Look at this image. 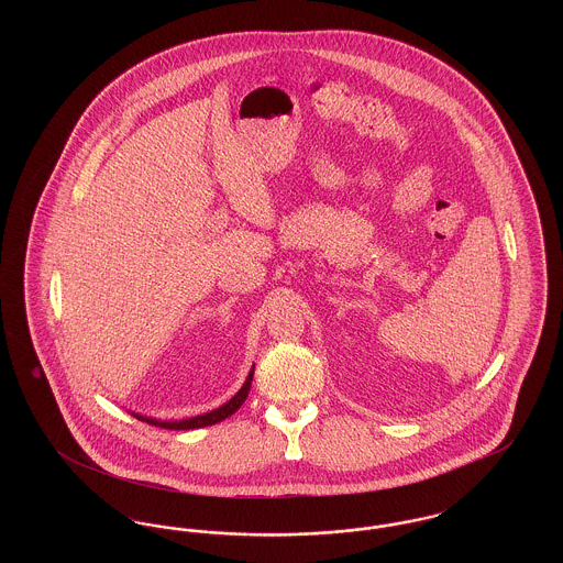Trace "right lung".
Wrapping results in <instances>:
<instances>
[{
    "label": "right lung",
    "instance_id": "right-lung-1",
    "mask_svg": "<svg viewBox=\"0 0 563 563\" xmlns=\"http://www.w3.org/2000/svg\"><path fill=\"white\" fill-rule=\"evenodd\" d=\"M253 372H255V367L249 372V377L244 379L241 390H239L230 401L223 402L221 407H217V409L209 411V413H202V416H196V418H188V420H179V422H177V420H175V422H164V420L147 418V416H139V413H133V416L136 420H141V422H147V424H152V427H161V429L168 430H191L202 429V427H213L217 422L225 420L228 416H232V413H236V411L241 409L242 402H244L246 395H249V390H251Z\"/></svg>",
    "mask_w": 563,
    "mask_h": 563
}]
</instances>
